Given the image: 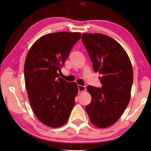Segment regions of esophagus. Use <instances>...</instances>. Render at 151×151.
Instances as JSON below:
<instances>
[{"label": "esophagus", "instance_id": "obj_1", "mask_svg": "<svg viewBox=\"0 0 151 151\" xmlns=\"http://www.w3.org/2000/svg\"><path fill=\"white\" fill-rule=\"evenodd\" d=\"M78 92H79V93H83V92L85 91V90H86V87H85V86L78 85Z\"/></svg>", "mask_w": 151, "mask_h": 151}]
</instances>
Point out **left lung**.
<instances>
[{"instance_id": "1", "label": "left lung", "mask_w": 151, "mask_h": 151, "mask_svg": "<svg viewBox=\"0 0 151 151\" xmlns=\"http://www.w3.org/2000/svg\"><path fill=\"white\" fill-rule=\"evenodd\" d=\"M82 41L98 72L102 88L87 86L91 103L86 106L91 123L103 129L118 121L129 103L133 81L132 64L122 46L100 33H83Z\"/></svg>"}]
</instances>
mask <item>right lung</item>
I'll use <instances>...</instances> for the list:
<instances>
[{"label":"right lung","mask_w":151,"mask_h":151,"mask_svg":"<svg viewBox=\"0 0 151 151\" xmlns=\"http://www.w3.org/2000/svg\"><path fill=\"white\" fill-rule=\"evenodd\" d=\"M81 37L80 32L47 34L32 45L27 55L24 73L28 97L35 116L46 126H63L75 106L77 85L60 78L58 72Z\"/></svg>","instance_id":"right-lung-1"}]
</instances>
